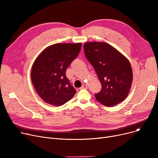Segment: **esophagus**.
<instances>
[{
    "label": "esophagus",
    "mask_w": 158,
    "mask_h": 158,
    "mask_svg": "<svg viewBox=\"0 0 158 158\" xmlns=\"http://www.w3.org/2000/svg\"><path fill=\"white\" fill-rule=\"evenodd\" d=\"M87 88H88V86L86 85H83L81 88V89H87Z\"/></svg>",
    "instance_id": "1"
}]
</instances>
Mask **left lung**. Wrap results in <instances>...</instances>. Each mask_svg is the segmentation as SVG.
<instances>
[{"mask_svg": "<svg viewBox=\"0 0 158 158\" xmlns=\"http://www.w3.org/2000/svg\"><path fill=\"white\" fill-rule=\"evenodd\" d=\"M85 53L102 85L95 97L105 106L117 105L127 97L132 82V70L127 58L106 42H87Z\"/></svg>", "mask_w": 158, "mask_h": 158, "instance_id": "1", "label": "left lung"}]
</instances>
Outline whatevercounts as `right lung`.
Masks as SVG:
<instances>
[{
    "label": "right lung",
    "instance_id": "1",
    "mask_svg": "<svg viewBox=\"0 0 158 158\" xmlns=\"http://www.w3.org/2000/svg\"><path fill=\"white\" fill-rule=\"evenodd\" d=\"M81 46V43L55 44L45 48L36 58L31 78L36 93L46 103L60 106L76 94L66 70L78 56Z\"/></svg>",
    "mask_w": 158,
    "mask_h": 158
}]
</instances>
